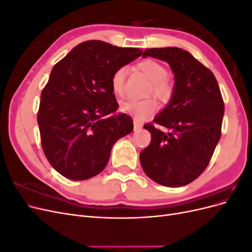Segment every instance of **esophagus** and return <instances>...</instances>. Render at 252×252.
<instances>
[{
  "label": "esophagus",
  "mask_w": 252,
  "mask_h": 252,
  "mask_svg": "<svg viewBox=\"0 0 252 252\" xmlns=\"http://www.w3.org/2000/svg\"><path fill=\"white\" fill-rule=\"evenodd\" d=\"M133 126H134V129H139V128H141V127L143 126V124L141 123L140 121L134 120V121H133Z\"/></svg>",
  "instance_id": "34e87169"
}]
</instances>
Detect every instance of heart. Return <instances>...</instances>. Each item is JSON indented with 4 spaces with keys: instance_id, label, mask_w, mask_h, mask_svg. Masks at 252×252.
I'll list each match as a JSON object with an SVG mask.
<instances>
[{
    "instance_id": "b5f03b06",
    "label": "heart",
    "mask_w": 252,
    "mask_h": 252,
    "mask_svg": "<svg viewBox=\"0 0 252 252\" xmlns=\"http://www.w3.org/2000/svg\"><path fill=\"white\" fill-rule=\"evenodd\" d=\"M138 68L151 80V91H154V94L162 101L168 100L172 93V87L166 78V67L156 60L146 59L141 61L138 64ZM126 74L127 68L124 66L119 67L112 73L111 88L114 94L119 96L124 94ZM157 109L158 104L152 97L145 100H128L121 104L122 111L140 121L152 116Z\"/></svg>"
}]
</instances>
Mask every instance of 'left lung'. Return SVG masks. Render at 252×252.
Instances as JSON below:
<instances>
[{
	"mask_svg": "<svg viewBox=\"0 0 252 252\" xmlns=\"http://www.w3.org/2000/svg\"><path fill=\"white\" fill-rule=\"evenodd\" d=\"M152 57L169 64L174 87L168 105L144 128L151 142L140 162L148 177L167 187L185 186L208 166L220 138L224 102L213 73L192 55L178 47L148 48Z\"/></svg>",
	"mask_w": 252,
	"mask_h": 252,
	"instance_id": "8db88e82",
	"label": "left lung"
}]
</instances>
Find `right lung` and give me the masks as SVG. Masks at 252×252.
Returning <instances> with one entry per match:
<instances>
[{
  "mask_svg": "<svg viewBox=\"0 0 252 252\" xmlns=\"http://www.w3.org/2000/svg\"><path fill=\"white\" fill-rule=\"evenodd\" d=\"M139 48L91 40L53 66L41 94L37 124L48 162L63 177L83 181L107 165L113 144L133 130L119 108L112 73L142 55Z\"/></svg>",
  "mask_w": 252,
  "mask_h": 252,
  "instance_id": "obj_1",
  "label": "right lung"
}]
</instances>
